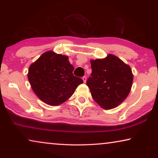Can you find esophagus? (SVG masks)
Wrapping results in <instances>:
<instances>
[{"instance_id": "esophagus-1", "label": "esophagus", "mask_w": 158, "mask_h": 158, "mask_svg": "<svg viewBox=\"0 0 158 158\" xmlns=\"http://www.w3.org/2000/svg\"><path fill=\"white\" fill-rule=\"evenodd\" d=\"M82 79H83V81L84 83H85L86 80H87V77H86V76H83V78H82Z\"/></svg>"}]
</instances>
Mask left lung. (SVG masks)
Here are the masks:
<instances>
[{
    "instance_id": "left-lung-1",
    "label": "left lung",
    "mask_w": 158,
    "mask_h": 158,
    "mask_svg": "<svg viewBox=\"0 0 158 158\" xmlns=\"http://www.w3.org/2000/svg\"><path fill=\"white\" fill-rule=\"evenodd\" d=\"M90 64L92 73L86 84L93 98L105 109L116 107L130 92L133 81L130 67L113 55L91 60Z\"/></svg>"
}]
</instances>
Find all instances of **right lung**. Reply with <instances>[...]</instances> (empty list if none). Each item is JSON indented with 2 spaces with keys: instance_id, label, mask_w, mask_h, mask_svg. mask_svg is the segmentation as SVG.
I'll list each match as a JSON object with an SVG mask.
<instances>
[{
  "instance_id": "add662e5",
  "label": "right lung",
  "mask_w": 158,
  "mask_h": 158,
  "mask_svg": "<svg viewBox=\"0 0 158 158\" xmlns=\"http://www.w3.org/2000/svg\"><path fill=\"white\" fill-rule=\"evenodd\" d=\"M73 70L68 57L48 51L30 65L28 79L32 90L43 102L57 106L70 98L83 83L73 75Z\"/></svg>"
}]
</instances>
